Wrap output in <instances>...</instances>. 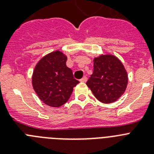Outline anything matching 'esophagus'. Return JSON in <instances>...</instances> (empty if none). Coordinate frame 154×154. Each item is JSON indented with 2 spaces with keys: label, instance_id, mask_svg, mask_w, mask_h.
<instances>
[{
  "label": "esophagus",
  "instance_id": "esophagus-1",
  "mask_svg": "<svg viewBox=\"0 0 154 154\" xmlns=\"http://www.w3.org/2000/svg\"><path fill=\"white\" fill-rule=\"evenodd\" d=\"M87 81V77L86 76H83V78L81 80H80V82H85Z\"/></svg>",
  "mask_w": 154,
  "mask_h": 154
}]
</instances>
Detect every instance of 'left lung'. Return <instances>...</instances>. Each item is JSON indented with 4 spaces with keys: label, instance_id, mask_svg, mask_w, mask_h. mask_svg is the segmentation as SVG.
Here are the masks:
<instances>
[{
    "label": "left lung",
    "instance_id": "obj_1",
    "mask_svg": "<svg viewBox=\"0 0 154 154\" xmlns=\"http://www.w3.org/2000/svg\"><path fill=\"white\" fill-rule=\"evenodd\" d=\"M93 63V72L87 86L101 103H114L127 86L128 75L123 63L112 55H101L94 58Z\"/></svg>",
    "mask_w": 154,
    "mask_h": 154
}]
</instances>
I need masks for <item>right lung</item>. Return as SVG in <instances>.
<instances>
[{"label": "right lung", "instance_id": "1", "mask_svg": "<svg viewBox=\"0 0 154 154\" xmlns=\"http://www.w3.org/2000/svg\"><path fill=\"white\" fill-rule=\"evenodd\" d=\"M67 56L55 51L44 56L37 63L32 85L45 104L59 107L69 100L73 88L79 82L73 78L72 71L66 66Z\"/></svg>", "mask_w": 154, "mask_h": 154}]
</instances>
